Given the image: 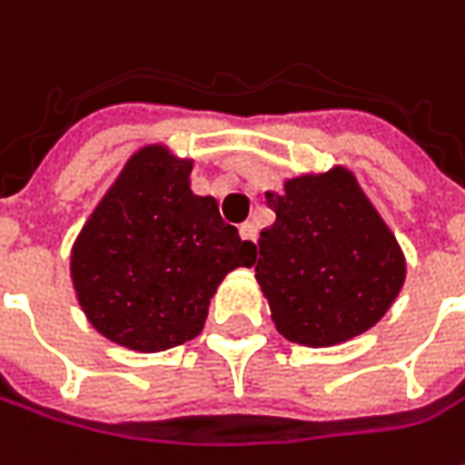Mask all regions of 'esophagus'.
Returning a JSON list of instances; mask_svg holds the SVG:
<instances>
[{
	"instance_id": "34e87169",
	"label": "esophagus",
	"mask_w": 465,
	"mask_h": 465,
	"mask_svg": "<svg viewBox=\"0 0 465 465\" xmlns=\"http://www.w3.org/2000/svg\"><path fill=\"white\" fill-rule=\"evenodd\" d=\"M239 236H242L244 242H254V236H257L254 223H242V226H239Z\"/></svg>"
}]
</instances>
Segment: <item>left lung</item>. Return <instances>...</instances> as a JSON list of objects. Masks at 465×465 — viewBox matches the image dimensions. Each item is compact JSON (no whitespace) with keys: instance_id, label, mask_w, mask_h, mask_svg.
Returning <instances> with one entry per match:
<instances>
[{"instance_id":"8db88e82","label":"left lung","mask_w":465,"mask_h":465,"mask_svg":"<svg viewBox=\"0 0 465 465\" xmlns=\"http://www.w3.org/2000/svg\"><path fill=\"white\" fill-rule=\"evenodd\" d=\"M275 223L260 239L254 278L285 340L331 347L376 327L407 281L389 223L342 164L264 193Z\"/></svg>"}]
</instances>
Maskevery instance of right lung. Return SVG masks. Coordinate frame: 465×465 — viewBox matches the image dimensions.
I'll return each instance as SVG.
<instances>
[{"label":"right lung","instance_id":"add662e5","mask_svg":"<svg viewBox=\"0 0 465 465\" xmlns=\"http://www.w3.org/2000/svg\"><path fill=\"white\" fill-rule=\"evenodd\" d=\"M190 172L164 143L141 146L74 239V293L110 342L164 352L195 340L221 281L257 260Z\"/></svg>","mask_w":465,"mask_h":465}]
</instances>
